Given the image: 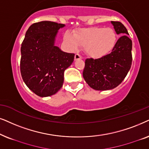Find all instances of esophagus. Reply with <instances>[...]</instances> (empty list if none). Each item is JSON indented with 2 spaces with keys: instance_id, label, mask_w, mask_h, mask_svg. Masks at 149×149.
Wrapping results in <instances>:
<instances>
[{
  "instance_id": "obj_1",
  "label": "esophagus",
  "mask_w": 149,
  "mask_h": 149,
  "mask_svg": "<svg viewBox=\"0 0 149 149\" xmlns=\"http://www.w3.org/2000/svg\"><path fill=\"white\" fill-rule=\"evenodd\" d=\"M74 59H75V61L80 60V59H82V56H81V55L79 54H75Z\"/></svg>"
}]
</instances>
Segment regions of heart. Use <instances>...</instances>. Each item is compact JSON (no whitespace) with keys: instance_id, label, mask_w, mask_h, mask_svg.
<instances>
[{"instance_id":"b5f03b06","label":"heart","mask_w":149,"mask_h":149,"mask_svg":"<svg viewBox=\"0 0 149 149\" xmlns=\"http://www.w3.org/2000/svg\"><path fill=\"white\" fill-rule=\"evenodd\" d=\"M64 40L72 49L79 45L84 47L85 53L93 58H102L114 48L117 41V34L110 27H92L75 32L73 35L66 33Z\"/></svg>"}]
</instances>
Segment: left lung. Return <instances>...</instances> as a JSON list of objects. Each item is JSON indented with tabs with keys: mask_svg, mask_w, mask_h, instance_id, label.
<instances>
[{
	"mask_svg": "<svg viewBox=\"0 0 149 149\" xmlns=\"http://www.w3.org/2000/svg\"><path fill=\"white\" fill-rule=\"evenodd\" d=\"M117 34L123 35L118 39L112 52L98 59L86 58L83 77L89 86L97 91L116 88L130 71L132 62V41L127 30L120 22L111 21Z\"/></svg>",
	"mask_w": 149,
	"mask_h": 149,
	"instance_id": "left-lung-1",
	"label": "left lung"
}]
</instances>
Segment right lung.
<instances>
[{"label": "right lung", "instance_id": "add662e5", "mask_svg": "<svg viewBox=\"0 0 149 149\" xmlns=\"http://www.w3.org/2000/svg\"><path fill=\"white\" fill-rule=\"evenodd\" d=\"M65 24L50 21L33 24L22 43L20 72L26 85L39 97H48L60 90L64 71L75 54L55 46L58 31Z\"/></svg>", "mask_w": 149, "mask_h": 149}]
</instances>
